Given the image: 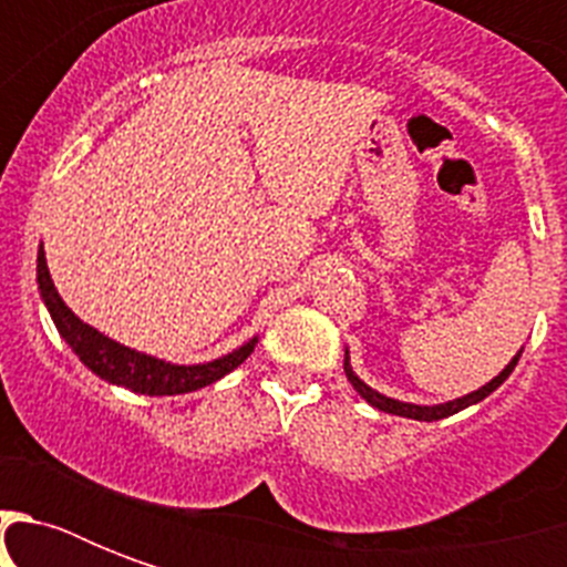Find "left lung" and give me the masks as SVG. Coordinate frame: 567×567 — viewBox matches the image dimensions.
<instances>
[{
  "label": "left lung",
  "mask_w": 567,
  "mask_h": 567,
  "mask_svg": "<svg viewBox=\"0 0 567 567\" xmlns=\"http://www.w3.org/2000/svg\"><path fill=\"white\" fill-rule=\"evenodd\" d=\"M520 353H524V347H520L518 353L512 355V362L503 368L497 377L492 379V382H485L483 388H476V391H471V394H462L456 396V400H447V403H435V405H417V403H403V400H394V396H385L379 394L377 388H371L364 379H359V373L353 371V364H350V350H344V373L347 379H350V385L359 391V394L368 400V403L373 405V409H379V412H388V414H400V417H412V421H441V417H450V414L462 412V409H467V405H476L480 400H485V396L492 394V391H497V388L509 379V373L515 371V364H518Z\"/></svg>",
  "instance_id": "1"
}]
</instances>
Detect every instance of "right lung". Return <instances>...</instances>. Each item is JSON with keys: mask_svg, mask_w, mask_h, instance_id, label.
<instances>
[{"mask_svg": "<svg viewBox=\"0 0 567 567\" xmlns=\"http://www.w3.org/2000/svg\"><path fill=\"white\" fill-rule=\"evenodd\" d=\"M38 291L40 300L47 306L49 318L55 323L58 336L64 338L70 350L79 355V362L100 379L111 382V385L128 388L135 394H150V396H173V394H188V391H199V388L212 385L226 373H231L244 359H247L258 344V336L231 350V353L212 359V362L199 364H176L158 355L141 353L132 347L120 344L114 338L102 336L100 329H93L91 323H84L58 293L52 276L47 267V252L43 244L38 249Z\"/></svg>", "mask_w": 567, "mask_h": 567, "instance_id": "right-lung-1", "label": "right lung"}]
</instances>
